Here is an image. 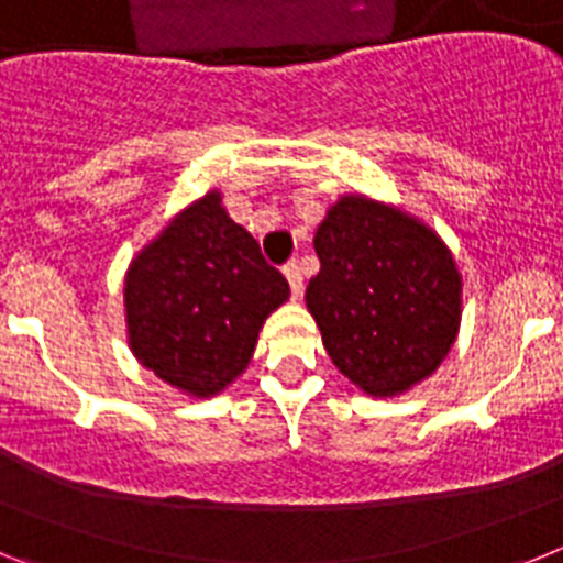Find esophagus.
<instances>
[{
	"instance_id": "esophagus-1",
	"label": "esophagus",
	"mask_w": 563,
	"mask_h": 563,
	"mask_svg": "<svg viewBox=\"0 0 563 563\" xmlns=\"http://www.w3.org/2000/svg\"><path fill=\"white\" fill-rule=\"evenodd\" d=\"M285 278L290 282L292 298H301V292H305V276H301V267H298L296 262L285 265Z\"/></svg>"
}]
</instances>
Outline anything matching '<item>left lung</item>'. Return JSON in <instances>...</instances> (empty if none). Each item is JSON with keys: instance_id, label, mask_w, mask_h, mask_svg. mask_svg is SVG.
<instances>
[{"instance_id": "obj_1", "label": "left lung", "mask_w": 563, "mask_h": 563, "mask_svg": "<svg viewBox=\"0 0 563 563\" xmlns=\"http://www.w3.org/2000/svg\"><path fill=\"white\" fill-rule=\"evenodd\" d=\"M312 242L321 271L305 301L335 369L369 397L434 375L462 321V273L440 233L400 206L343 194Z\"/></svg>"}]
</instances>
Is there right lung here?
I'll use <instances>...</instances> for the list:
<instances>
[{
  "label": "right lung",
  "instance_id": "1",
  "mask_svg": "<svg viewBox=\"0 0 563 563\" xmlns=\"http://www.w3.org/2000/svg\"><path fill=\"white\" fill-rule=\"evenodd\" d=\"M287 298L285 276L228 217L220 188H211L129 262L126 343L143 369L202 400L247 369L267 316Z\"/></svg>",
  "mask_w": 563,
  "mask_h": 563
}]
</instances>
